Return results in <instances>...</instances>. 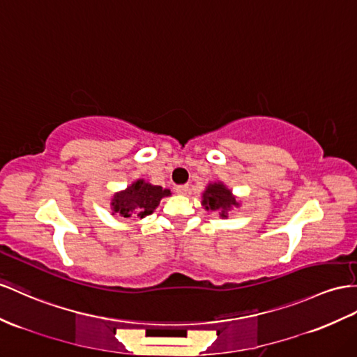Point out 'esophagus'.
I'll return each mask as SVG.
<instances>
[{
	"label": "esophagus",
	"instance_id": "34e87169",
	"mask_svg": "<svg viewBox=\"0 0 357 357\" xmlns=\"http://www.w3.org/2000/svg\"><path fill=\"white\" fill-rule=\"evenodd\" d=\"M188 188H190V185H188V184H184V185H178V187L175 188V191H176L178 195H187Z\"/></svg>",
	"mask_w": 357,
	"mask_h": 357
}]
</instances>
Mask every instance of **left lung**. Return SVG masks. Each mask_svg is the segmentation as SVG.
<instances>
[{
    "label": "left lung",
    "mask_w": 357,
    "mask_h": 357,
    "mask_svg": "<svg viewBox=\"0 0 357 357\" xmlns=\"http://www.w3.org/2000/svg\"><path fill=\"white\" fill-rule=\"evenodd\" d=\"M202 204L206 209L217 211L220 209V215L226 217V211L231 206H236L238 202L232 197V193L223 184H209L204 193Z\"/></svg>",
    "instance_id": "8db88e82"
}]
</instances>
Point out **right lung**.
Segmentation results:
<instances>
[{
  "instance_id": "add662e5",
  "label": "right lung",
  "mask_w": 357,
  "mask_h": 357,
  "mask_svg": "<svg viewBox=\"0 0 357 357\" xmlns=\"http://www.w3.org/2000/svg\"><path fill=\"white\" fill-rule=\"evenodd\" d=\"M169 190H162L160 185H151L143 179L135 181L125 191L116 193L112 200L113 214L128 217H146L153 213L164 196H169Z\"/></svg>"
}]
</instances>
